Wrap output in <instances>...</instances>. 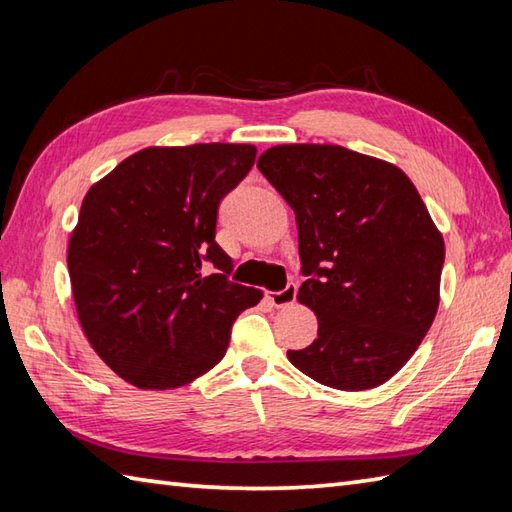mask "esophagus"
I'll list each match as a JSON object with an SVG mask.
<instances>
[{
  "label": "esophagus",
  "mask_w": 512,
  "mask_h": 512,
  "mask_svg": "<svg viewBox=\"0 0 512 512\" xmlns=\"http://www.w3.org/2000/svg\"><path fill=\"white\" fill-rule=\"evenodd\" d=\"M295 299H297V286L295 284H288L284 290L270 292V295H268V301L273 303L275 308H288V306H292V303H295Z\"/></svg>",
  "instance_id": "obj_1"
}]
</instances>
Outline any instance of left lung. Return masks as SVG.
Returning <instances> with one entry per match:
<instances>
[{
	"instance_id": "obj_1",
	"label": "left lung",
	"mask_w": 512,
	"mask_h": 512,
	"mask_svg": "<svg viewBox=\"0 0 512 512\" xmlns=\"http://www.w3.org/2000/svg\"><path fill=\"white\" fill-rule=\"evenodd\" d=\"M259 171L295 211L306 279L299 303L319 336L288 361L343 391L387 383L440 306L444 239L418 189L387 160L341 145H277Z\"/></svg>"
}]
</instances>
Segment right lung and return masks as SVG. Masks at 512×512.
<instances>
[{
    "label": "right lung",
    "instance_id": "add662e5",
    "mask_svg": "<svg viewBox=\"0 0 512 512\" xmlns=\"http://www.w3.org/2000/svg\"><path fill=\"white\" fill-rule=\"evenodd\" d=\"M255 156L235 143L147 147L85 193L68 244L74 308L125 383H193L224 358L239 312L262 301L259 288L228 281L231 257L215 242L217 206Z\"/></svg>",
    "mask_w": 512,
    "mask_h": 512
}]
</instances>
